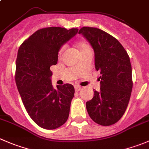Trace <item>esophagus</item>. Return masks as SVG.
I'll return each mask as SVG.
<instances>
[{"instance_id":"34e87169","label":"esophagus","mask_w":149,"mask_h":149,"mask_svg":"<svg viewBox=\"0 0 149 149\" xmlns=\"http://www.w3.org/2000/svg\"><path fill=\"white\" fill-rule=\"evenodd\" d=\"M81 90V87L79 86H75V91L76 92H79V91Z\"/></svg>"}]
</instances>
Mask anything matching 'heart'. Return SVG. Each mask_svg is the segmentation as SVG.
Segmentation results:
<instances>
[{"label":"heart","instance_id":"heart-1","mask_svg":"<svg viewBox=\"0 0 149 149\" xmlns=\"http://www.w3.org/2000/svg\"><path fill=\"white\" fill-rule=\"evenodd\" d=\"M77 47H78V49H79V50L80 52H84V51H86V50H88V49H91V48H90V47H89V44L86 42H84V41L79 42V44H78ZM63 50H64V47H63V48L60 49V55L62 54V53H63Z\"/></svg>","mask_w":149,"mask_h":149}]
</instances>
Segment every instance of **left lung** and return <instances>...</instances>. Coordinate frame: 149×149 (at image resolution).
I'll list each match as a JSON object with an SVG mask.
<instances>
[{
	"instance_id": "8db88e82",
	"label": "left lung",
	"mask_w": 149,
	"mask_h": 149,
	"mask_svg": "<svg viewBox=\"0 0 149 149\" xmlns=\"http://www.w3.org/2000/svg\"><path fill=\"white\" fill-rule=\"evenodd\" d=\"M95 53V69L100 72L99 91H94L86 102L91 119L98 125L109 126L122 118L127 108L132 89L130 57L116 38L96 27L80 29Z\"/></svg>"
}]
</instances>
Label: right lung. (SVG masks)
Masks as SVG:
<instances>
[{
    "label": "right lung",
    "instance_id": "1",
    "mask_svg": "<svg viewBox=\"0 0 149 149\" xmlns=\"http://www.w3.org/2000/svg\"><path fill=\"white\" fill-rule=\"evenodd\" d=\"M79 29L51 27L35 32L20 46L16 61L15 81L29 116L41 127L54 130L68 118L74 97L72 84H52L50 67L56 65L61 47Z\"/></svg>",
    "mask_w": 149,
    "mask_h": 149
}]
</instances>
